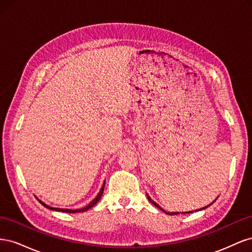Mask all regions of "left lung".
Masks as SVG:
<instances>
[{"label": "left lung", "instance_id": "1", "mask_svg": "<svg viewBox=\"0 0 252 252\" xmlns=\"http://www.w3.org/2000/svg\"><path fill=\"white\" fill-rule=\"evenodd\" d=\"M147 197H148V201H149L151 204H154V205L156 206V207H158V209H161L162 211H164L165 213H167V215H169V216H173V215H179V213H180V212H167V211H165V210H164L162 207H159V206H158V204H157V203H156L154 200H151V197H150L148 194H147ZM215 201H216V200H215ZM215 201H213V202H215ZM213 202H212V203H213ZM212 203H211V204H212ZM211 204H209L208 206H206V207H204V208H202V209H199V210H203V209H205V208L209 207V206H210ZM190 212H192V211H189V212H184V213H190Z\"/></svg>", "mask_w": 252, "mask_h": 252}]
</instances>
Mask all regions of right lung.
I'll use <instances>...</instances> for the list:
<instances>
[{"label":"right lung","instance_id":"add662e5","mask_svg":"<svg viewBox=\"0 0 252 252\" xmlns=\"http://www.w3.org/2000/svg\"><path fill=\"white\" fill-rule=\"evenodd\" d=\"M104 186H105V182L103 183V186H102V188H101V190H100V192H98V194L94 197V199L91 201L86 207H84V208H81V209H74V210H71V209H64V208H55V207H50V206H48V205H46L45 203H43L41 200H39L37 199V201H39L44 207H46V208H48V209H50V210H55V211H62V212H68V213H75V212H84V211H87L88 209H90L91 207H94V206L98 202V200L101 199L102 197V194H103V191H104Z\"/></svg>","mask_w":252,"mask_h":252}]
</instances>
